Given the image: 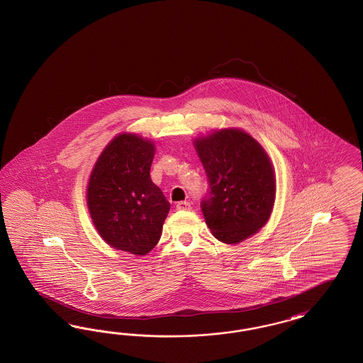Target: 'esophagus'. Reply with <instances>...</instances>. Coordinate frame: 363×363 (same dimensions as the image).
I'll list each match as a JSON object with an SVG mask.
<instances>
[{"label":"esophagus","mask_w":363,"mask_h":363,"mask_svg":"<svg viewBox=\"0 0 363 363\" xmlns=\"http://www.w3.org/2000/svg\"><path fill=\"white\" fill-rule=\"evenodd\" d=\"M176 208L177 210H190L191 209V205L187 201H181V202L177 203Z\"/></svg>","instance_id":"1"}]
</instances>
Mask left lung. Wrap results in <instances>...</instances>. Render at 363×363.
I'll list each match as a JSON object with an SVG mask.
<instances>
[{
    "mask_svg": "<svg viewBox=\"0 0 363 363\" xmlns=\"http://www.w3.org/2000/svg\"><path fill=\"white\" fill-rule=\"evenodd\" d=\"M209 191L201 209L213 235L238 243L255 234L274 206L275 176L270 158L250 134L220 129L194 141Z\"/></svg>",
    "mask_w": 363,
    "mask_h": 363,
    "instance_id": "8db88e82",
    "label": "left lung"
}]
</instances>
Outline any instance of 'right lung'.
<instances>
[{"label": "right lung", "instance_id": "1", "mask_svg": "<svg viewBox=\"0 0 363 363\" xmlns=\"http://www.w3.org/2000/svg\"><path fill=\"white\" fill-rule=\"evenodd\" d=\"M154 143L123 133L113 138L89 178V213L102 240L135 255L158 243L170 203L150 178Z\"/></svg>", "mask_w": 363, "mask_h": 363}]
</instances>
